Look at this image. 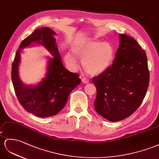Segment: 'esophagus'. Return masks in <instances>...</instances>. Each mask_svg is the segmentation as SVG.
I'll return each instance as SVG.
<instances>
[{"label": "esophagus", "mask_w": 159, "mask_h": 159, "mask_svg": "<svg viewBox=\"0 0 159 159\" xmlns=\"http://www.w3.org/2000/svg\"><path fill=\"white\" fill-rule=\"evenodd\" d=\"M82 82L84 84H87V83H89V79L86 78V77H83V78L82 79Z\"/></svg>", "instance_id": "34e87169"}]
</instances>
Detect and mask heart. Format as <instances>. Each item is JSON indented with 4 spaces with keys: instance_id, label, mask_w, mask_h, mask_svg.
I'll return each mask as SVG.
<instances>
[{
    "instance_id": "1",
    "label": "heart",
    "mask_w": 159,
    "mask_h": 159,
    "mask_svg": "<svg viewBox=\"0 0 159 159\" xmlns=\"http://www.w3.org/2000/svg\"><path fill=\"white\" fill-rule=\"evenodd\" d=\"M73 51L80 59L83 60L84 69L91 75H98L106 70L111 64L114 54L110 43L98 41L89 42L76 47ZM64 59L69 66L75 67L76 60L74 57L66 54Z\"/></svg>"
}]
</instances>
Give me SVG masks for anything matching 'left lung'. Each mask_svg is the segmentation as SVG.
Wrapping results in <instances>:
<instances>
[{"instance_id": "8db88e82", "label": "left lung", "mask_w": 159, "mask_h": 159, "mask_svg": "<svg viewBox=\"0 0 159 159\" xmlns=\"http://www.w3.org/2000/svg\"><path fill=\"white\" fill-rule=\"evenodd\" d=\"M120 38L112 65L92 80L97 89L95 110L111 121L122 120L135 112L149 85L145 51L129 36L121 34Z\"/></svg>"}]
</instances>
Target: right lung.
<instances>
[{"mask_svg":"<svg viewBox=\"0 0 159 159\" xmlns=\"http://www.w3.org/2000/svg\"><path fill=\"white\" fill-rule=\"evenodd\" d=\"M54 34L49 27L34 31L22 41L12 64L11 79L19 102L27 112L39 117L55 116L62 110L70 92L81 81L78 74L70 72L63 66L56 39L53 37ZM33 42L42 44L54 58L49 60L46 78L36 86L30 87L20 80L18 70L21 49Z\"/></svg>","mask_w":159,"mask_h":159,"instance_id":"add662e5","label":"right lung"}]
</instances>
